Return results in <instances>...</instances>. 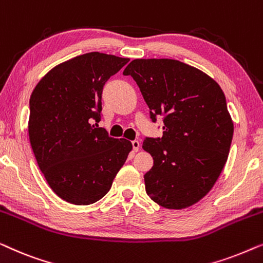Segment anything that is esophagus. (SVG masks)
<instances>
[{
    "instance_id": "34e87169",
    "label": "esophagus",
    "mask_w": 263,
    "mask_h": 263,
    "mask_svg": "<svg viewBox=\"0 0 263 263\" xmlns=\"http://www.w3.org/2000/svg\"><path fill=\"white\" fill-rule=\"evenodd\" d=\"M132 145H133V149H134V152H138V151L140 149L139 140H134V141H132Z\"/></svg>"
}]
</instances>
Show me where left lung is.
<instances>
[{
  "label": "left lung",
  "mask_w": 263,
  "mask_h": 263,
  "mask_svg": "<svg viewBox=\"0 0 263 263\" xmlns=\"http://www.w3.org/2000/svg\"><path fill=\"white\" fill-rule=\"evenodd\" d=\"M138 84L163 136L143 140L153 158L146 193L167 210H183L207 195L228 160L233 122L218 82L176 60H134L123 71Z\"/></svg>",
  "instance_id": "1"
}]
</instances>
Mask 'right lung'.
Returning <instances> with one entry per match:
<instances>
[{
  "instance_id": "right-lung-1",
  "label": "right lung",
  "mask_w": 263,
  "mask_h": 263,
  "mask_svg": "<svg viewBox=\"0 0 263 263\" xmlns=\"http://www.w3.org/2000/svg\"><path fill=\"white\" fill-rule=\"evenodd\" d=\"M128 62L85 53L53 67L32 92V151L50 188L67 202L91 204L105 196L133 149L127 139L91 124L100 121L104 85Z\"/></svg>"
}]
</instances>
